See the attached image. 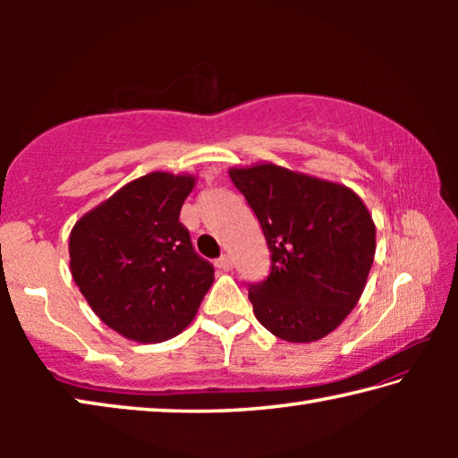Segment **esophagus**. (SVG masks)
I'll return each mask as SVG.
<instances>
[{
  "label": "esophagus",
  "mask_w": 458,
  "mask_h": 458,
  "mask_svg": "<svg viewBox=\"0 0 458 458\" xmlns=\"http://www.w3.org/2000/svg\"><path fill=\"white\" fill-rule=\"evenodd\" d=\"M216 267H218L220 270H230L232 268V259L228 257V254H222V257L216 260Z\"/></svg>",
  "instance_id": "34e87169"
}]
</instances>
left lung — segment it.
<instances>
[{"instance_id": "obj_1", "label": "left lung", "mask_w": 458, "mask_h": 458, "mask_svg": "<svg viewBox=\"0 0 458 458\" xmlns=\"http://www.w3.org/2000/svg\"><path fill=\"white\" fill-rule=\"evenodd\" d=\"M257 214L270 275L248 286L262 327L291 344L327 335L352 313L376 254V226L358 193L275 164L230 169Z\"/></svg>"}]
</instances>
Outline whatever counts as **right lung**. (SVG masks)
Segmentation results:
<instances>
[{"label":"right lung","mask_w":458,"mask_h":458,"mask_svg":"<svg viewBox=\"0 0 458 458\" xmlns=\"http://www.w3.org/2000/svg\"><path fill=\"white\" fill-rule=\"evenodd\" d=\"M193 175L147 174L84 214L71 232V273L92 311L139 344L182 333L214 283L180 222Z\"/></svg>","instance_id":"right-lung-1"}]
</instances>
